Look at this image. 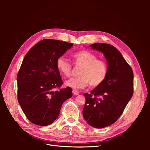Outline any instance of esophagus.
<instances>
[{"label": "esophagus", "instance_id": "1", "mask_svg": "<svg viewBox=\"0 0 150 150\" xmlns=\"http://www.w3.org/2000/svg\"><path fill=\"white\" fill-rule=\"evenodd\" d=\"M72 93L74 94V95H76V96H77V95H79V92L78 91L75 90V89L72 90Z\"/></svg>", "mask_w": 150, "mask_h": 150}]
</instances>
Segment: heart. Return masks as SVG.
I'll list each match as a JSON object with an SVG mask.
<instances>
[{
  "instance_id": "heart-1",
  "label": "heart",
  "mask_w": 150,
  "mask_h": 150,
  "mask_svg": "<svg viewBox=\"0 0 150 150\" xmlns=\"http://www.w3.org/2000/svg\"><path fill=\"white\" fill-rule=\"evenodd\" d=\"M76 66H81L79 76L66 82V85L74 89H82L89 84L93 88L100 86L106 79L108 72V64L105 60L99 59L96 54L83 50L72 55ZM56 66L61 73L69 78L72 73V65L64 57H59Z\"/></svg>"
}]
</instances>
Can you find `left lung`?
<instances>
[{
  "label": "left lung",
  "instance_id": "1",
  "mask_svg": "<svg viewBox=\"0 0 150 150\" xmlns=\"http://www.w3.org/2000/svg\"><path fill=\"white\" fill-rule=\"evenodd\" d=\"M93 49L103 53L108 66L106 79L90 94L85 93L84 120L91 126L103 128L116 122L133 94V72L121 52L111 44L94 43Z\"/></svg>",
  "mask_w": 150,
  "mask_h": 150
}]
</instances>
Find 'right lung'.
<instances>
[{"mask_svg":"<svg viewBox=\"0 0 150 150\" xmlns=\"http://www.w3.org/2000/svg\"><path fill=\"white\" fill-rule=\"evenodd\" d=\"M72 43L45 39L26 54L17 76V99L28 119L33 124L47 126L59 115L61 106L72 96L63 84L56 61Z\"/></svg>","mask_w":150,"mask_h":150,"instance_id":"right-lung-1","label":"right lung"}]
</instances>
